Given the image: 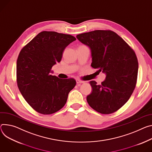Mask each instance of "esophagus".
Listing matches in <instances>:
<instances>
[{"instance_id":"obj_1","label":"esophagus","mask_w":152,"mask_h":152,"mask_svg":"<svg viewBox=\"0 0 152 152\" xmlns=\"http://www.w3.org/2000/svg\"><path fill=\"white\" fill-rule=\"evenodd\" d=\"M85 81L84 80H82L80 79H76V83L77 84H82V83H84Z\"/></svg>"}]
</instances>
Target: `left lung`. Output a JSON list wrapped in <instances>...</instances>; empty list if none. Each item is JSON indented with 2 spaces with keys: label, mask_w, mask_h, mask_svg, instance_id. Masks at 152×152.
<instances>
[{
  "label": "left lung",
  "mask_w": 152,
  "mask_h": 152,
  "mask_svg": "<svg viewBox=\"0 0 152 152\" xmlns=\"http://www.w3.org/2000/svg\"><path fill=\"white\" fill-rule=\"evenodd\" d=\"M76 37L90 48L91 66L106 74L101 84L90 82L93 90L87 96V102L101 114L116 112L128 101L136 87L138 62L134 50L111 30H94Z\"/></svg>",
  "instance_id": "8db88e82"
}]
</instances>
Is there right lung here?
I'll return each instance as SVG.
<instances>
[{
    "label": "right lung",
    "instance_id": "right-lung-1",
    "mask_svg": "<svg viewBox=\"0 0 152 152\" xmlns=\"http://www.w3.org/2000/svg\"><path fill=\"white\" fill-rule=\"evenodd\" d=\"M75 40L70 34L44 31L19 53L16 67L18 88L27 103L40 114L59 111L76 84L73 78L62 79L50 75L52 66L61 62L65 48Z\"/></svg>",
    "mask_w": 152,
    "mask_h": 152
}]
</instances>
